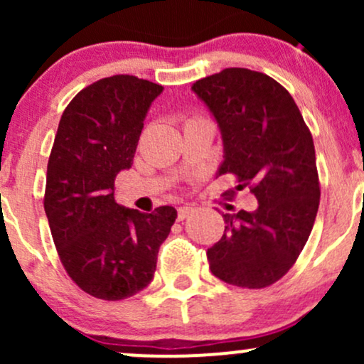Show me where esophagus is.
Returning a JSON list of instances; mask_svg holds the SVG:
<instances>
[{"label":"esophagus","mask_w":364,"mask_h":364,"mask_svg":"<svg viewBox=\"0 0 364 364\" xmlns=\"http://www.w3.org/2000/svg\"><path fill=\"white\" fill-rule=\"evenodd\" d=\"M191 210H193V207H190V205L179 207L178 208V220H185Z\"/></svg>","instance_id":"obj_1"}]
</instances>
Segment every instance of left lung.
<instances>
[{
	"mask_svg": "<svg viewBox=\"0 0 364 364\" xmlns=\"http://www.w3.org/2000/svg\"><path fill=\"white\" fill-rule=\"evenodd\" d=\"M220 129L224 161L257 198L252 212L224 214V235L207 250L220 281L248 289L277 282L298 260L320 203L315 145L294 99L269 75L225 68L191 85Z\"/></svg>",
	"mask_w": 364,
	"mask_h": 364,
	"instance_id": "obj_1",
	"label": "left lung"
}]
</instances>
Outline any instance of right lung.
I'll return each instance as SVG.
<instances>
[{
  "mask_svg": "<svg viewBox=\"0 0 364 364\" xmlns=\"http://www.w3.org/2000/svg\"><path fill=\"white\" fill-rule=\"evenodd\" d=\"M164 87L114 75L78 92L60 119L48 162L44 210L60 260L94 298L119 301L149 286L174 207H121L114 179L129 169L145 116Z\"/></svg>",
  "mask_w": 364,
  "mask_h": 364,
  "instance_id": "right-lung-1",
  "label": "right lung"
}]
</instances>
